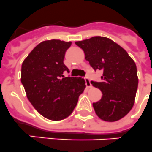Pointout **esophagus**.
<instances>
[{
    "mask_svg": "<svg viewBox=\"0 0 152 152\" xmlns=\"http://www.w3.org/2000/svg\"><path fill=\"white\" fill-rule=\"evenodd\" d=\"M84 80H85V82H86V87H88V88L91 87V83H90V79H89V77H88V76H85Z\"/></svg>",
    "mask_w": 152,
    "mask_h": 152,
    "instance_id": "esophagus-1",
    "label": "esophagus"
}]
</instances>
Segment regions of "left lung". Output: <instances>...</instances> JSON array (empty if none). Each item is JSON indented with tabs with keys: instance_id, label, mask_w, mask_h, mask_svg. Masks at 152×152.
<instances>
[{
	"instance_id": "left-lung-1",
	"label": "left lung",
	"mask_w": 152,
	"mask_h": 152,
	"mask_svg": "<svg viewBox=\"0 0 152 152\" xmlns=\"http://www.w3.org/2000/svg\"><path fill=\"white\" fill-rule=\"evenodd\" d=\"M94 71H101V81H91L102 92L93 104L96 113L105 121L121 119L133 107L138 79L135 62L127 52L111 39L101 36L76 42Z\"/></svg>"
}]
</instances>
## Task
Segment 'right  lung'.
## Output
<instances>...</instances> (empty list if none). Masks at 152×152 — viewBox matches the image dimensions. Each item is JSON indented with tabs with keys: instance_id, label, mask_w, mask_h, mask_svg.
Returning a JSON list of instances; mask_svg holds the SVG:
<instances>
[{
	"instance_id": "add662e5",
	"label": "right lung",
	"mask_w": 152,
	"mask_h": 152,
	"mask_svg": "<svg viewBox=\"0 0 152 152\" xmlns=\"http://www.w3.org/2000/svg\"><path fill=\"white\" fill-rule=\"evenodd\" d=\"M71 42L44 41L29 53L21 66V83L37 111L51 121L66 118L76 107L86 87L80 77H64L66 50Z\"/></svg>"
}]
</instances>
